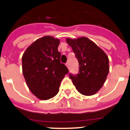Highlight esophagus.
Returning <instances> with one entry per match:
<instances>
[{"label": "esophagus", "instance_id": "1", "mask_svg": "<svg viewBox=\"0 0 130 130\" xmlns=\"http://www.w3.org/2000/svg\"><path fill=\"white\" fill-rule=\"evenodd\" d=\"M66 66H67L68 68H69V64H68V62H67V63H66Z\"/></svg>", "mask_w": 130, "mask_h": 130}]
</instances>
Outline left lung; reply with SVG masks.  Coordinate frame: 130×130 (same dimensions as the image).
Returning <instances> with one entry per match:
<instances>
[{
  "label": "left lung",
  "instance_id": "1",
  "mask_svg": "<svg viewBox=\"0 0 130 130\" xmlns=\"http://www.w3.org/2000/svg\"><path fill=\"white\" fill-rule=\"evenodd\" d=\"M79 62V72L70 73V78L79 92L85 96L94 94L104 85L109 71V58L91 40L86 37L66 39Z\"/></svg>",
  "mask_w": 130,
  "mask_h": 130
}]
</instances>
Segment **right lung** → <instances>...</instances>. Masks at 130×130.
Wrapping results in <instances>:
<instances>
[{"label": "right lung", "mask_w": 130, "mask_h": 130, "mask_svg": "<svg viewBox=\"0 0 130 130\" xmlns=\"http://www.w3.org/2000/svg\"><path fill=\"white\" fill-rule=\"evenodd\" d=\"M59 43L58 39L44 36L36 40L23 55L24 77L29 90L40 100L56 96L62 80L69 72L60 62Z\"/></svg>", "instance_id": "1"}]
</instances>
